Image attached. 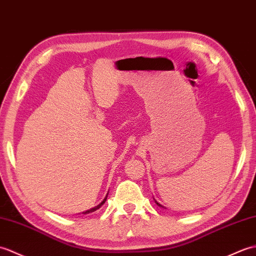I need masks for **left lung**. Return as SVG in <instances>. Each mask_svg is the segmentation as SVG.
<instances>
[{
	"label": "left lung",
	"instance_id": "1",
	"mask_svg": "<svg viewBox=\"0 0 256 256\" xmlns=\"http://www.w3.org/2000/svg\"><path fill=\"white\" fill-rule=\"evenodd\" d=\"M153 200H154V198H153ZM154 202H156V205H158V207H162V208H164V209H166V207H164V206H162V205H161V204H160V202H156V200H154Z\"/></svg>",
	"mask_w": 256,
	"mask_h": 256
}]
</instances>
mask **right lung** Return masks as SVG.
Instances as JSON below:
<instances>
[{"label": "right lung", "mask_w": 256, "mask_h": 256, "mask_svg": "<svg viewBox=\"0 0 256 256\" xmlns=\"http://www.w3.org/2000/svg\"><path fill=\"white\" fill-rule=\"evenodd\" d=\"M107 195H108V194H107ZM107 195H106V197L104 198V200H103V202H102L100 204V205H98V206H95L94 208H90V209H88V210H86V212H82V214H90V212H95V210H98V209H100L102 206H103L104 205V204H105V202H106V200H107Z\"/></svg>", "instance_id": "right-lung-1"}]
</instances>
